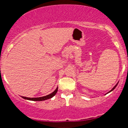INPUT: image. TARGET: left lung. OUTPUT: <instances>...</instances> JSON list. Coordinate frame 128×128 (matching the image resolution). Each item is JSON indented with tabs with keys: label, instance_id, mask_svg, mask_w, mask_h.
I'll return each mask as SVG.
<instances>
[{
	"label": "left lung",
	"instance_id": "8db88e82",
	"mask_svg": "<svg viewBox=\"0 0 128 128\" xmlns=\"http://www.w3.org/2000/svg\"><path fill=\"white\" fill-rule=\"evenodd\" d=\"M118 82H117V84H116V86H114V87H113V88H112V89H111V90H110V92H107V93H106V94H106L109 93V92H112V91H113V90H114V89H115V88L116 87V86H117V84H118Z\"/></svg>",
	"mask_w": 128,
	"mask_h": 128
}]
</instances>
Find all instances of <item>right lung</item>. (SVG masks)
<instances>
[{
    "instance_id": "obj_1",
    "label": "right lung",
    "mask_w": 128,
    "mask_h": 128,
    "mask_svg": "<svg viewBox=\"0 0 128 128\" xmlns=\"http://www.w3.org/2000/svg\"><path fill=\"white\" fill-rule=\"evenodd\" d=\"M57 92H58V87L55 89V90L54 92H53L52 93L49 94L47 95V96H43V97H40V98H26V97L22 96V98L23 99L29 100H32V101H42L45 100L50 99L54 97L56 94Z\"/></svg>"
}]
</instances>
